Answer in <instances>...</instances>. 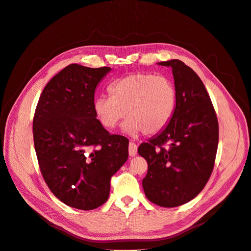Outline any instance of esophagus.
<instances>
[{"label": "esophagus", "mask_w": 251, "mask_h": 251, "mask_svg": "<svg viewBox=\"0 0 251 251\" xmlns=\"http://www.w3.org/2000/svg\"><path fill=\"white\" fill-rule=\"evenodd\" d=\"M128 154H130L131 157H135L137 155V146L132 141L128 143Z\"/></svg>", "instance_id": "34e87169"}]
</instances>
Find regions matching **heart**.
<instances>
[{"mask_svg":"<svg viewBox=\"0 0 251 251\" xmlns=\"http://www.w3.org/2000/svg\"><path fill=\"white\" fill-rule=\"evenodd\" d=\"M111 96L100 95L94 100V113L108 130L128 117L123 131L136 136L143 132L153 135L170 124L176 108V89L171 79L153 73H135L114 81Z\"/></svg>","mask_w":251,"mask_h":251,"instance_id":"1","label":"heart"}]
</instances>
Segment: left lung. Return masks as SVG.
I'll return each instance as SVG.
<instances>
[{
    "label": "left lung",
    "mask_w": 251,
    "mask_h": 251,
    "mask_svg": "<svg viewBox=\"0 0 251 251\" xmlns=\"http://www.w3.org/2000/svg\"><path fill=\"white\" fill-rule=\"evenodd\" d=\"M157 64L172 68L176 108L165 128L138 148L149 165L142 187L151 202L176 207L193 200L207 183L219 126L207 91L192 68L179 59Z\"/></svg>",
    "instance_id": "left-lung-1"
}]
</instances>
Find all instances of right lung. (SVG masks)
<instances>
[{"mask_svg":"<svg viewBox=\"0 0 251 251\" xmlns=\"http://www.w3.org/2000/svg\"><path fill=\"white\" fill-rule=\"evenodd\" d=\"M112 69L72 64L44 88L33 118L35 153L50 191L82 210L108 200L111 177L128 157V140L110 135L93 109L98 83Z\"/></svg>","mask_w":251,"mask_h":251,"instance_id":"obj_1","label":"right lung"}]
</instances>
